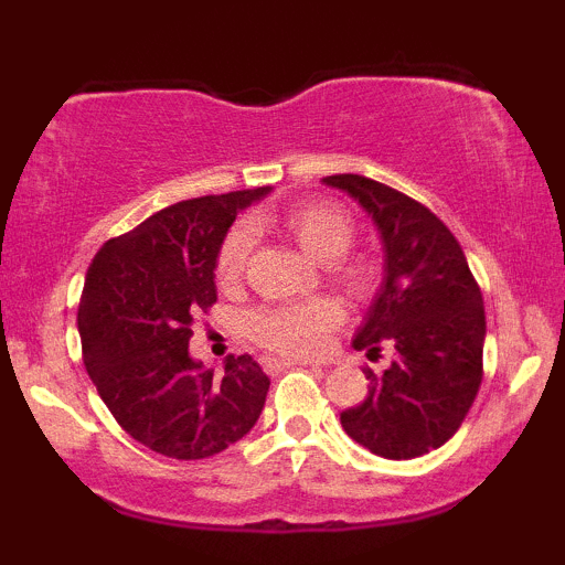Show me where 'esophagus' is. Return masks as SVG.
<instances>
[{"mask_svg": "<svg viewBox=\"0 0 565 565\" xmlns=\"http://www.w3.org/2000/svg\"><path fill=\"white\" fill-rule=\"evenodd\" d=\"M291 366H302L300 361H289V359H263V369L268 374H278L284 372V369H291Z\"/></svg>", "mask_w": 565, "mask_h": 565, "instance_id": "34e87169", "label": "esophagus"}]
</instances>
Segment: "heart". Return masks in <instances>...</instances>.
<instances>
[{"mask_svg":"<svg viewBox=\"0 0 565 565\" xmlns=\"http://www.w3.org/2000/svg\"><path fill=\"white\" fill-rule=\"evenodd\" d=\"M284 228L302 246V252H308L319 263L340 259L353 242V220L334 201H305V204L291 206L284 215ZM249 249V225H233L225 233L215 257V276L223 287H233V284L242 281ZM334 268L350 287H366L369 268L364 263L341 260L334 264ZM340 321L342 308L332 297H308V300L263 305V308L249 310L244 327L257 345L274 350V353L291 355V359H310V355H319L327 350L329 334L340 327Z\"/></svg>","mask_w":565,"mask_h":565,"instance_id":"b5f03b06","label":"heart"}]
</instances>
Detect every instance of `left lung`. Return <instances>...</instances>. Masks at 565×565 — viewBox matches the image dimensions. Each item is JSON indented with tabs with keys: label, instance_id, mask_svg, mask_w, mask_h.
Here are the masks:
<instances>
[{
	"label": "left lung",
	"instance_id": "8db88e82",
	"mask_svg": "<svg viewBox=\"0 0 565 565\" xmlns=\"http://www.w3.org/2000/svg\"><path fill=\"white\" fill-rule=\"evenodd\" d=\"M323 183L364 206L385 249V281L353 348L369 359L393 350L382 377L366 372L369 395L340 423L377 457H423L459 430L481 387V287L454 233L425 204L364 174H329Z\"/></svg>",
	"mask_w": 565,
	"mask_h": 565
}]
</instances>
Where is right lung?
Listing matches in <instances>:
<instances>
[{
  "mask_svg": "<svg viewBox=\"0 0 565 565\" xmlns=\"http://www.w3.org/2000/svg\"><path fill=\"white\" fill-rule=\"evenodd\" d=\"M270 188L178 201L108 238L79 300L82 359L135 440L172 459L215 457L260 417L270 380L252 355L225 372L188 353L193 316L217 302L215 257L238 212Z\"/></svg>",
  "mask_w": 565,
  "mask_h": 565,
  "instance_id": "add662e5",
  "label": "right lung"
}]
</instances>
